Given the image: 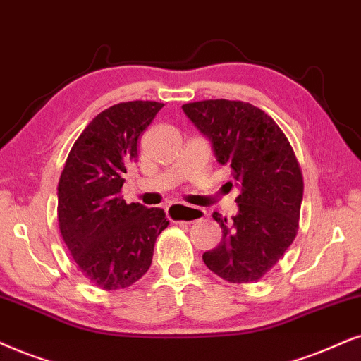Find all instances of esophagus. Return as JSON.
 <instances>
[{
    "label": "esophagus",
    "instance_id": "obj_1",
    "mask_svg": "<svg viewBox=\"0 0 361 361\" xmlns=\"http://www.w3.org/2000/svg\"><path fill=\"white\" fill-rule=\"evenodd\" d=\"M168 214H170L171 218H175V220H181L183 223H195L207 216V212L202 208L190 207V204L176 203L168 208Z\"/></svg>",
    "mask_w": 361,
    "mask_h": 361
}]
</instances>
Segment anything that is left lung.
I'll list each match as a JSON object with an SVG mask.
<instances>
[{
    "label": "left lung",
    "instance_id": "8db88e82",
    "mask_svg": "<svg viewBox=\"0 0 361 361\" xmlns=\"http://www.w3.org/2000/svg\"><path fill=\"white\" fill-rule=\"evenodd\" d=\"M183 111L212 140L218 161L230 165L240 188L238 214L230 225L213 213L223 236L203 262L230 283L257 281L298 231L303 175L293 147L275 120L250 103L203 99L183 104Z\"/></svg>",
    "mask_w": 361,
    "mask_h": 361
}]
</instances>
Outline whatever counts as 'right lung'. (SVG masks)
I'll return each instance as SVG.
<instances>
[{
	"instance_id": "obj_1",
	"label": "right lung",
	"mask_w": 361,
	"mask_h": 361,
	"mask_svg": "<svg viewBox=\"0 0 361 361\" xmlns=\"http://www.w3.org/2000/svg\"><path fill=\"white\" fill-rule=\"evenodd\" d=\"M165 104L126 102L88 123L58 183V225L78 270L102 290L128 288L152 267L154 241L168 226L161 208L121 196L138 140Z\"/></svg>"
}]
</instances>
